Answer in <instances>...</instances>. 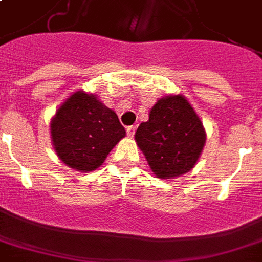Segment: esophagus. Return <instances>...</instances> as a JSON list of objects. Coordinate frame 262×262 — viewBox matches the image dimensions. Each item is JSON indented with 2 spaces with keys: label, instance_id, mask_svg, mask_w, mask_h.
I'll return each instance as SVG.
<instances>
[{
  "label": "esophagus",
  "instance_id": "esophagus-1",
  "mask_svg": "<svg viewBox=\"0 0 262 262\" xmlns=\"http://www.w3.org/2000/svg\"><path fill=\"white\" fill-rule=\"evenodd\" d=\"M135 132H136V126H127L126 127V133L129 137H133V136H135Z\"/></svg>",
  "mask_w": 262,
  "mask_h": 262
}]
</instances>
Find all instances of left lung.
<instances>
[{
    "instance_id": "left-lung-1",
    "label": "left lung",
    "mask_w": 262,
    "mask_h": 262,
    "mask_svg": "<svg viewBox=\"0 0 262 262\" xmlns=\"http://www.w3.org/2000/svg\"><path fill=\"white\" fill-rule=\"evenodd\" d=\"M135 139L154 174L174 179L197 163L205 144V129L185 96L170 95L155 103Z\"/></svg>"
}]
</instances>
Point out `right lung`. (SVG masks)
<instances>
[{"instance_id": "right-lung-1", "label": "right lung", "mask_w": 262, "mask_h": 262, "mask_svg": "<svg viewBox=\"0 0 262 262\" xmlns=\"http://www.w3.org/2000/svg\"><path fill=\"white\" fill-rule=\"evenodd\" d=\"M50 132L59 159L83 172L96 170L126 135L114 111L84 91L75 92L59 106Z\"/></svg>"}]
</instances>
